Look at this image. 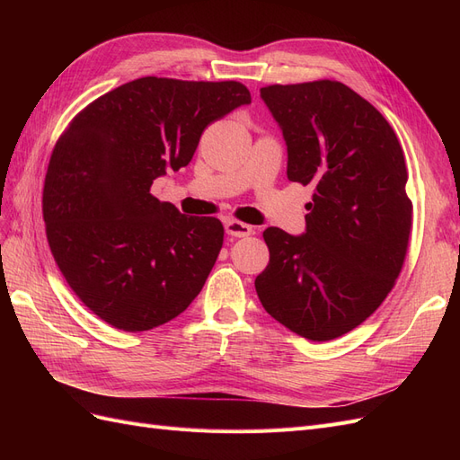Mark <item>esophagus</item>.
Masks as SVG:
<instances>
[{
    "instance_id": "1",
    "label": "esophagus",
    "mask_w": 460,
    "mask_h": 460,
    "mask_svg": "<svg viewBox=\"0 0 460 460\" xmlns=\"http://www.w3.org/2000/svg\"><path fill=\"white\" fill-rule=\"evenodd\" d=\"M225 230L228 235H232V238H245V235L253 234V226H249L240 220H226Z\"/></svg>"
}]
</instances>
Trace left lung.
Here are the masks:
<instances>
[{
    "mask_svg": "<svg viewBox=\"0 0 460 460\" xmlns=\"http://www.w3.org/2000/svg\"><path fill=\"white\" fill-rule=\"evenodd\" d=\"M261 97L282 128L288 178L314 193L305 234L262 232L270 261L257 296L291 332L336 340L380 307L405 262V155L380 111L341 82L274 84Z\"/></svg>",
    "mask_w": 460,
    "mask_h": 460,
    "instance_id": "obj_1",
    "label": "left lung"
}]
</instances>
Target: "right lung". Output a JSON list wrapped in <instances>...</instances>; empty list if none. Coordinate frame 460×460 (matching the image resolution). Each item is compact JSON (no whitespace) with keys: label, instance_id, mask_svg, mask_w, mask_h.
Instances as JSON below:
<instances>
[{"label":"right lung","instance_id":"1","mask_svg":"<svg viewBox=\"0 0 460 460\" xmlns=\"http://www.w3.org/2000/svg\"><path fill=\"white\" fill-rule=\"evenodd\" d=\"M249 103L234 80L144 76L97 97L61 134L44 184L48 242L66 284L107 324L146 332L198 297L225 228L149 190L191 161L208 124Z\"/></svg>","mask_w":460,"mask_h":460}]
</instances>
